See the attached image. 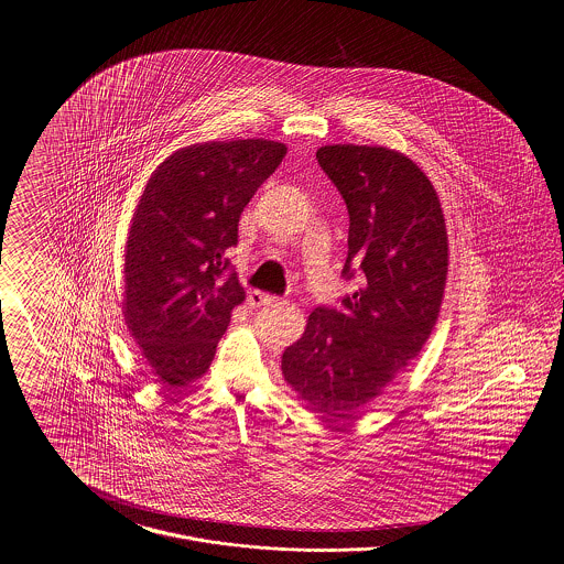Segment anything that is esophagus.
Returning a JSON list of instances; mask_svg holds the SVG:
<instances>
[{"label": "esophagus", "instance_id": "esophagus-1", "mask_svg": "<svg viewBox=\"0 0 564 564\" xmlns=\"http://www.w3.org/2000/svg\"><path fill=\"white\" fill-rule=\"evenodd\" d=\"M274 302H279V297H276V295L264 294V292H253V294L249 295V304H251V306H270V304H274Z\"/></svg>", "mask_w": 564, "mask_h": 564}]
</instances>
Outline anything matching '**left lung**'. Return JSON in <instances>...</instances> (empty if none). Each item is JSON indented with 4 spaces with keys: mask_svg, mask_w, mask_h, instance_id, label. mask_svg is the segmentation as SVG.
<instances>
[{
    "mask_svg": "<svg viewBox=\"0 0 564 564\" xmlns=\"http://www.w3.org/2000/svg\"><path fill=\"white\" fill-rule=\"evenodd\" d=\"M317 161L349 212L343 279L359 274L364 283L340 300L343 308L311 313L281 370L332 421L372 402L427 343L446 285L448 237L435 189L408 156L349 143L319 148Z\"/></svg>",
    "mask_w": 564,
    "mask_h": 564,
    "instance_id": "1",
    "label": "left lung"
}]
</instances>
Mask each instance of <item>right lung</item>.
Here are the masks:
<instances>
[{"label": "right lung", "instance_id": "1", "mask_svg": "<svg viewBox=\"0 0 564 564\" xmlns=\"http://www.w3.org/2000/svg\"><path fill=\"white\" fill-rule=\"evenodd\" d=\"M288 148L212 141L169 156L150 177L127 241L124 317L164 387L200 378L245 300L226 258L247 203Z\"/></svg>", "mask_w": 564, "mask_h": 564}]
</instances>
